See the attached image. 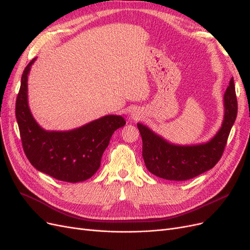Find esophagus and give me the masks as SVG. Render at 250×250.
<instances>
[{
  "label": "esophagus",
  "mask_w": 250,
  "mask_h": 250,
  "mask_svg": "<svg viewBox=\"0 0 250 250\" xmlns=\"http://www.w3.org/2000/svg\"><path fill=\"white\" fill-rule=\"evenodd\" d=\"M135 117H138V115H137V114H135Z\"/></svg>",
  "instance_id": "1"
}]
</instances>
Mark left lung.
<instances>
[{"mask_svg": "<svg viewBox=\"0 0 250 250\" xmlns=\"http://www.w3.org/2000/svg\"><path fill=\"white\" fill-rule=\"evenodd\" d=\"M225 116L222 127L209 142L193 146L170 144L147 126L138 124L143 141L142 154L148 170L170 181H186L212 168L221 159L237 116L235 84L231 79L224 96Z\"/></svg>", "mask_w": 250, "mask_h": 250, "instance_id": "1", "label": "left lung"}]
</instances>
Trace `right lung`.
<instances>
[{
  "instance_id": "right-lung-1",
  "label": "right lung",
  "mask_w": 250,
  "mask_h": 250,
  "mask_svg": "<svg viewBox=\"0 0 250 250\" xmlns=\"http://www.w3.org/2000/svg\"><path fill=\"white\" fill-rule=\"evenodd\" d=\"M35 60L27 64L21 77L15 106L24 153L34 167L54 179L69 183L88 180L99 169L112 134L125 121L119 115H106L68 132L42 129L27 104V74Z\"/></svg>"
}]
</instances>
